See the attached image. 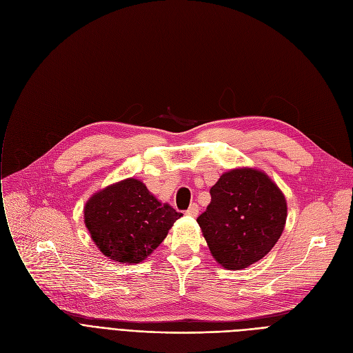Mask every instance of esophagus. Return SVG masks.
<instances>
[{"instance_id": "1", "label": "esophagus", "mask_w": 353, "mask_h": 353, "mask_svg": "<svg viewBox=\"0 0 353 353\" xmlns=\"http://www.w3.org/2000/svg\"><path fill=\"white\" fill-rule=\"evenodd\" d=\"M186 214L188 216H192V217H196L199 214V206L196 205V203H193V205H190V208L186 210Z\"/></svg>"}]
</instances>
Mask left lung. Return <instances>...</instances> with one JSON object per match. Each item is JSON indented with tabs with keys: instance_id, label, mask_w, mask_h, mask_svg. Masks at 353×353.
Masks as SVG:
<instances>
[{
	"instance_id": "1",
	"label": "left lung",
	"mask_w": 353,
	"mask_h": 353,
	"mask_svg": "<svg viewBox=\"0 0 353 353\" xmlns=\"http://www.w3.org/2000/svg\"><path fill=\"white\" fill-rule=\"evenodd\" d=\"M210 196L197 223L213 257L229 270L261 261L286 223V200L279 188L262 172L236 169L219 179Z\"/></svg>"
}]
</instances>
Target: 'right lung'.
Instances as JSON below:
<instances>
[{"mask_svg":"<svg viewBox=\"0 0 353 353\" xmlns=\"http://www.w3.org/2000/svg\"><path fill=\"white\" fill-rule=\"evenodd\" d=\"M183 214L161 203L140 180L127 179L92 196L85 226L101 253L121 263H140Z\"/></svg>","mask_w":353,"mask_h":353,"instance_id":"right-lung-1","label":"right lung"}]
</instances>
